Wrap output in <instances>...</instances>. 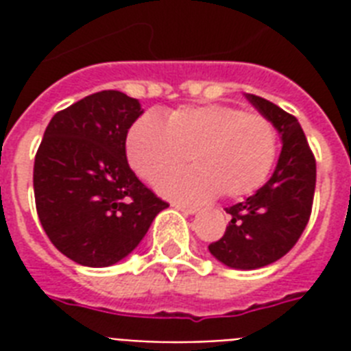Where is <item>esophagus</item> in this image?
I'll list each match as a JSON object with an SVG mask.
<instances>
[{
	"label": "esophagus",
	"instance_id": "obj_1",
	"mask_svg": "<svg viewBox=\"0 0 351 351\" xmlns=\"http://www.w3.org/2000/svg\"><path fill=\"white\" fill-rule=\"evenodd\" d=\"M173 206H175V208L178 209V211H182V213H184V215H195L198 211L197 208H193V206H186V204L175 202V204H173Z\"/></svg>",
	"mask_w": 351,
	"mask_h": 351
}]
</instances>
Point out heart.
<instances>
[{
	"label": "heart",
	"mask_w": 351,
	"mask_h": 351,
	"mask_svg": "<svg viewBox=\"0 0 351 351\" xmlns=\"http://www.w3.org/2000/svg\"><path fill=\"white\" fill-rule=\"evenodd\" d=\"M277 131L266 117L239 107L187 106L143 112L127 129V160L138 175L154 180L192 153L197 168L160 177L158 191L184 202H204L222 193L250 195L266 182L277 158Z\"/></svg>",
	"instance_id": "obj_1"
}]
</instances>
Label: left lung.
Wrapping results in <instances>:
<instances>
[{
	"label": "left lung",
	"instance_id": "1",
	"mask_svg": "<svg viewBox=\"0 0 351 351\" xmlns=\"http://www.w3.org/2000/svg\"><path fill=\"white\" fill-rule=\"evenodd\" d=\"M271 121L282 151L271 178L244 200L226 208L224 237L209 244L211 255L234 269H256L288 253L304 231L315 193L317 165L299 120L261 96L245 95Z\"/></svg>",
	"mask_w": 351,
	"mask_h": 351
}]
</instances>
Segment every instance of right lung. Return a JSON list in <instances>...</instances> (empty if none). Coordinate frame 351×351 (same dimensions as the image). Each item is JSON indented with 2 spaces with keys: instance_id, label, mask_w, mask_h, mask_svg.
Returning <instances> with one entry per match:
<instances>
[{
  "instance_id": "1",
  "label": "right lung",
  "mask_w": 351,
  "mask_h": 351,
  "mask_svg": "<svg viewBox=\"0 0 351 351\" xmlns=\"http://www.w3.org/2000/svg\"><path fill=\"white\" fill-rule=\"evenodd\" d=\"M120 90L85 96L56 112L34 160V198L51 242L82 266L120 262L169 204L127 164L125 136L142 114Z\"/></svg>"
}]
</instances>
